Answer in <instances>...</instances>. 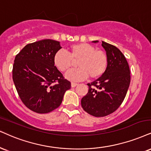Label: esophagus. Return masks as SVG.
Returning a JSON list of instances; mask_svg holds the SVG:
<instances>
[{
  "label": "esophagus",
  "mask_w": 151,
  "mask_h": 151,
  "mask_svg": "<svg viewBox=\"0 0 151 151\" xmlns=\"http://www.w3.org/2000/svg\"><path fill=\"white\" fill-rule=\"evenodd\" d=\"M78 85V83H73V82L71 83V87H75L76 86H77Z\"/></svg>",
  "instance_id": "1"
}]
</instances>
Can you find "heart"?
<instances>
[{
    "mask_svg": "<svg viewBox=\"0 0 151 151\" xmlns=\"http://www.w3.org/2000/svg\"><path fill=\"white\" fill-rule=\"evenodd\" d=\"M68 53L58 51L54 56V64L61 72H67L73 67V61L78 62V69L66 74L70 81H82L90 77L96 79L105 73L108 66V57L103 50H96L92 45L81 42L70 45Z\"/></svg>",
    "mask_w": 151,
    "mask_h": 151,
    "instance_id": "obj_1",
    "label": "heart"
}]
</instances>
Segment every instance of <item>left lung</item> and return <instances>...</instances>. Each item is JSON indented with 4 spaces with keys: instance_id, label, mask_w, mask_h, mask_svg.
I'll use <instances>...</instances> for the list:
<instances>
[{
    "instance_id": "1",
    "label": "left lung",
    "mask_w": 151,
    "mask_h": 151,
    "mask_svg": "<svg viewBox=\"0 0 151 151\" xmlns=\"http://www.w3.org/2000/svg\"><path fill=\"white\" fill-rule=\"evenodd\" d=\"M101 45L106 52L107 68L101 77L87 83L88 92L81 99L84 111L95 117L106 116L118 109L127 94L131 79L129 64L120 50L104 41Z\"/></svg>"
}]
</instances>
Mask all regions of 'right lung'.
<instances>
[{"instance_id":"add662e5","label":"right lung","mask_w":151,"mask_h":151,"mask_svg":"<svg viewBox=\"0 0 151 151\" xmlns=\"http://www.w3.org/2000/svg\"><path fill=\"white\" fill-rule=\"evenodd\" d=\"M60 42L45 39L29 43L16 55L12 79L24 105L33 112L47 113L61 105L71 87L54 64Z\"/></svg>"}]
</instances>
